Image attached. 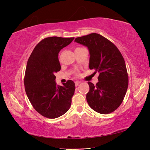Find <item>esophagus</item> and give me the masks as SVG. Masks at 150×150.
I'll list each match as a JSON object with an SVG mask.
<instances>
[{"instance_id": "34e87169", "label": "esophagus", "mask_w": 150, "mask_h": 150, "mask_svg": "<svg viewBox=\"0 0 150 150\" xmlns=\"http://www.w3.org/2000/svg\"><path fill=\"white\" fill-rule=\"evenodd\" d=\"M80 81H76L75 82V85H76V86H78L79 84H80Z\"/></svg>"}]
</instances>
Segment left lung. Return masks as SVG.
Masks as SVG:
<instances>
[{
  "label": "left lung",
  "instance_id": "obj_1",
  "mask_svg": "<svg viewBox=\"0 0 150 150\" xmlns=\"http://www.w3.org/2000/svg\"><path fill=\"white\" fill-rule=\"evenodd\" d=\"M74 41L88 48L89 69L99 73L96 85L88 82L89 106L100 114L113 112L121 105L128 87V75L121 53L114 44L99 34L77 38Z\"/></svg>",
  "mask_w": 150,
  "mask_h": 150
}]
</instances>
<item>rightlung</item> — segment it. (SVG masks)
<instances>
[{
    "instance_id": "add662e5",
    "label": "right lung",
    "mask_w": 150,
    "mask_h": 150,
    "mask_svg": "<svg viewBox=\"0 0 150 150\" xmlns=\"http://www.w3.org/2000/svg\"><path fill=\"white\" fill-rule=\"evenodd\" d=\"M74 39L55 36L42 39L27 63L24 81L26 94L35 111L47 118L63 115L71 106L74 83L68 80L63 86L57 85L54 74L61 70L59 52Z\"/></svg>"
}]
</instances>
